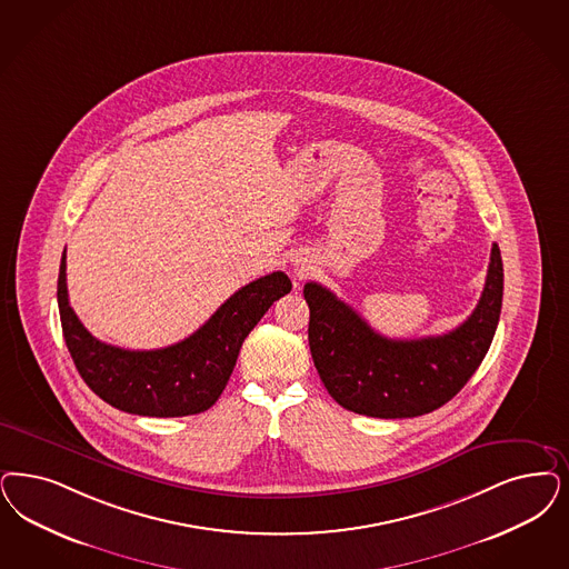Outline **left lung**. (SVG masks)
Returning a JSON list of instances; mask_svg holds the SVG:
<instances>
[{
	"label": "left lung",
	"instance_id": "8db88e82",
	"mask_svg": "<svg viewBox=\"0 0 569 569\" xmlns=\"http://www.w3.org/2000/svg\"><path fill=\"white\" fill-rule=\"evenodd\" d=\"M502 288V256L493 243L486 288L465 323L441 336L392 340L373 332L328 288L309 281V347L321 382L345 410L372 418H413L441 408L488 353Z\"/></svg>",
	"mask_w": 569,
	"mask_h": 569
}]
</instances>
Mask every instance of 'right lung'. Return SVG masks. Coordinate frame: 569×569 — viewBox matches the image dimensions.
<instances>
[{
    "instance_id": "obj_1",
    "label": "right lung",
    "mask_w": 569,
    "mask_h": 569,
    "mask_svg": "<svg viewBox=\"0 0 569 569\" xmlns=\"http://www.w3.org/2000/svg\"><path fill=\"white\" fill-rule=\"evenodd\" d=\"M292 290L281 271L237 290L196 333L156 351H128L100 342L69 305L67 256L59 271L62 336L83 382L121 412L177 418L206 412L224 391L246 336L274 300Z\"/></svg>"
}]
</instances>
